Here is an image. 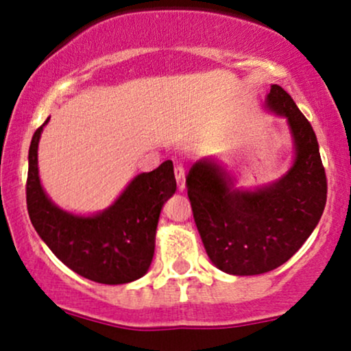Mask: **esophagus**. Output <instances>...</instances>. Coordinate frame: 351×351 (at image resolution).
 Segmentation results:
<instances>
[{"instance_id":"1","label":"esophagus","mask_w":351,"mask_h":351,"mask_svg":"<svg viewBox=\"0 0 351 351\" xmlns=\"http://www.w3.org/2000/svg\"><path fill=\"white\" fill-rule=\"evenodd\" d=\"M175 176H176V183H178V188L183 191L184 189V181H186V170H184L183 165H175Z\"/></svg>"}]
</instances>
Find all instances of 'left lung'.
<instances>
[{
    "mask_svg": "<svg viewBox=\"0 0 351 351\" xmlns=\"http://www.w3.org/2000/svg\"><path fill=\"white\" fill-rule=\"evenodd\" d=\"M267 106L287 117L295 140V162L284 178L257 191H232L213 160L195 163L186 176L204 249L217 269L232 276H257L287 263L327 203V175L312 125L280 86L271 87Z\"/></svg>",
    "mask_w": 351,
    "mask_h": 351,
    "instance_id": "8db88e82",
    "label": "left lung"
}]
</instances>
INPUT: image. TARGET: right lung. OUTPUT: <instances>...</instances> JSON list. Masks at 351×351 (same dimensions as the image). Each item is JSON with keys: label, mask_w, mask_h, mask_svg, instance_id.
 I'll use <instances>...</instances> for the list:
<instances>
[{"label": "right lung", "mask_w": 351, "mask_h": 351, "mask_svg": "<svg viewBox=\"0 0 351 351\" xmlns=\"http://www.w3.org/2000/svg\"><path fill=\"white\" fill-rule=\"evenodd\" d=\"M47 120L29 147L26 203L34 229L67 267L88 280L115 285L140 279L155 252L160 211L176 189L173 163L167 160L136 176L102 215L72 216L56 208L39 183L38 143Z\"/></svg>", "instance_id": "add662e5"}]
</instances>
